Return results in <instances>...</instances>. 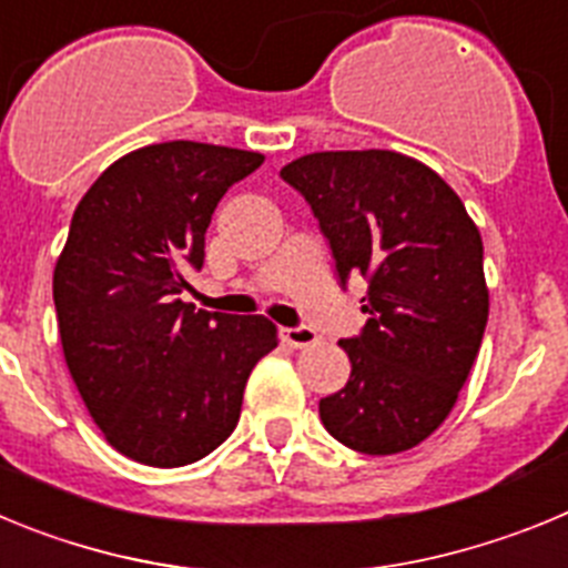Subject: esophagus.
Wrapping results in <instances>:
<instances>
[{"instance_id":"34e87169","label":"esophagus","mask_w":568,"mask_h":568,"mask_svg":"<svg viewBox=\"0 0 568 568\" xmlns=\"http://www.w3.org/2000/svg\"><path fill=\"white\" fill-rule=\"evenodd\" d=\"M284 341L295 349H307V346L318 344V333L310 327H287L284 329Z\"/></svg>"}]
</instances>
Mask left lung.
Returning a JSON list of instances; mask_svg holds the SVG:
<instances>
[{
	"label": "left lung",
	"instance_id": "left-lung-1",
	"mask_svg": "<svg viewBox=\"0 0 568 568\" xmlns=\"http://www.w3.org/2000/svg\"><path fill=\"white\" fill-rule=\"evenodd\" d=\"M281 179L313 207L341 287L364 275L369 315L338 341L353 373L321 398L327 433L364 455L406 453L453 413L489 318L484 241L435 170L395 150L301 155Z\"/></svg>",
	"mask_w": 568,
	"mask_h": 568
}]
</instances>
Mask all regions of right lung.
<instances>
[{
  "mask_svg": "<svg viewBox=\"0 0 568 568\" xmlns=\"http://www.w3.org/2000/svg\"><path fill=\"white\" fill-rule=\"evenodd\" d=\"M253 150L164 142L110 164L79 202L53 270L68 369L115 453L173 469L222 446L253 366L278 346L264 315L195 310L215 204L261 168Z\"/></svg>",
  "mask_w": 568,
  "mask_h": 568,
  "instance_id": "add662e5",
  "label": "right lung"
}]
</instances>
